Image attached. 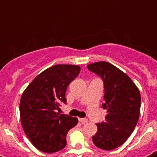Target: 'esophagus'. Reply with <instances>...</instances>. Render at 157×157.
<instances>
[{
    "mask_svg": "<svg viewBox=\"0 0 157 157\" xmlns=\"http://www.w3.org/2000/svg\"><path fill=\"white\" fill-rule=\"evenodd\" d=\"M78 120L80 122L82 123V124H85V123L87 122V118H78Z\"/></svg>",
    "mask_w": 157,
    "mask_h": 157,
    "instance_id": "obj_1",
    "label": "esophagus"
}]
</instances>
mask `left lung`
I'll use <instances>...</instances> for the list:
<instances>
[{"instance_id": "8db88e82", "label": "left lung", "mask_w": 157, "mask_h": 157, "mask_svg": "<svg viewBox=\"0 0 157 157\" xmlns=\"http://www.w3.org/2000/svg\"><path fill=\"white\" fill-rule=\"evenodd\" d=\"M87 69L103 80L102 108L107 110L105 122L97 123L92 137L95 146L104 150L119 147L136 127L141 107L139 90L127 74L107 62L91 63Z\"/></svg>"}]
</instances>
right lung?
<instances>
[{"label":"right lung","instance_id":"right-lung-1","mask_svg":"<svg viewBox=\"0 0 157 157\" xmlns=\"http://www.w3.org/2000/svg\"><path fill=\"white\" fill-rule=\"evenodd\" d=\"M80 67L74 65H56L40 73L22 93L20 118L22 128L35 147L53 153L64 149L66 135L78 119L59 115L60 103L66 104V91L78 76Z\"/></svg>","mask_w":157,"mask_h":157}]
</instances>
